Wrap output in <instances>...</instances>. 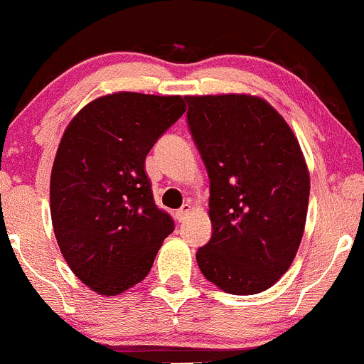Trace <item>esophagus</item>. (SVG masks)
Returning <instances> with one entry per match:
<instances>
[{
	"label": "esophagus",
	"mask_w": 364,
	"mask_h": 364,
	"mask_svg": "<svg viewBox=\"0 0 364 364\" xmlns=\"http://www.w3.org/2000/svg\"><path fill=\"white\" fill-rule=\"evenodd\" d=\"M190 210H191V203H183L181 209L178 210V219H179V221H183V219H185L186 215L190 214Z\"/></svg>",
	"instance_id": "esophagus-1"
}]
</instances>
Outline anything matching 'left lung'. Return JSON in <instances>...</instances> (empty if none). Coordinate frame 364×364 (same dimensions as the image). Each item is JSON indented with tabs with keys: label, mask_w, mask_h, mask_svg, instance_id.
Returning a JSON list of instances; mask_svg holds the SVG:
<instances>
[{
	"label": "left lung",
	"mask_w": 364,
	"mask_h": 364,
	"mask_svg": "<svg viewBox=\"0 0 364 364\" xmlns=\"http://www.w3.org/2000/svg\"><path fill=\"white\" fill-rule=\"evenodd\" d=\"M210 181L213 237L202 274L233 295L264 292L287 273L304 235L309 171L285 119L252 95L185 97Z\"/></svg>",
	"instance_id": "left-lung-1"
}]
</instances>
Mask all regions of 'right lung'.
<instances>
[{
  "mask_svg": "<svg viewBox=\"0 0 364 364\" xmlns=\"http://www.w3.org/2000/svg\"><path fill=\"white\" fill-rule=\"evenodd\" d=\"M185 110L179 95L119 91L87 103L60 139L50 179L55 237L72 273L100 295L141 282L173 233L145 159Z\"/></svg>",
  "mask_w": 364,
  "mask_h": 364,
  "instance_id": "obj_1",
  "label": "right lung"
}]
</instances>
